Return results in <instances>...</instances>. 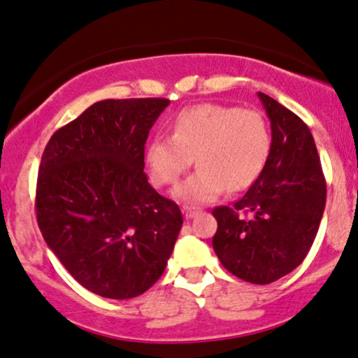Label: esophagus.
<instances>
[{"instance_id":"1","label":"esophagus","mask_w":358,"mask_h":358,"mask_svg":"<svg viewBox=\"0 0 358 358\" xmlns=\"http://www.w3.org/2000/svg\"><path fill=\"white\" fill-rule=\"evenodd\" d=\"M182 213H183V216H185V220H192V217H194L195 214H197V209L189 208V206H183Z\"/></svg>"}]
</instances>
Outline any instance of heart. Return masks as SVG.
I'll return each mask as SVG.
<instances>
[{"label":"heart","mask_w":358,"mask_h":358,"mask_svg":"<svg viewBox=\"0 0 358 358\" xmlns=\"http://www.w3.org/2000/svg\"><path fill=\"white\" fill-rule=\"evenodd\" d=\"M271 130L255 110L202 103L173 120V135H156L145 148V164L156 187L173 185L197 159L199 169L175 195L187 204L213 202L224 190H245L269 159Z\"/></svg>","instance_id":"b5f03b06"}]
</instances>
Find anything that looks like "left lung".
I'll list each match as a JSON object with an SVG mask.
<instances>
[{
	"label": "left lung",
	"mask_w": 358,
	"mask_h": 358,
	"mask_svg": "<svg viewBox=\"0 0 358 358\" xmlns=\"http://www.w3.org/2000/svg\"><path fill=\"white\" fill-rule=\"evenodd\" d=\"M271 122V152L240 201L213 210V248L240 280L268 285L302 264L326 206V180L310 130L295 113L259 92Z\"/></svg>",
	"instance_id": "obj_1"
}]
</instances>
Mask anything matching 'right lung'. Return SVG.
<instances>
[{"instance_id": "1", "label": "right lung", "mask_w": 358, "mask_h": 358, "mask_svg": "<svg viewBox=\"0 0 358 358\" xmlns=\"http://www.w3.org/2000/svg\"><path fill=\"white\" fill-rule=\"evenodd\" d=\"M169 99H106L52 134L41 159L37 224L89 292L125 300L152 287L183 224L144 173L149 130Z\"/></svg>"}]
</instances>
